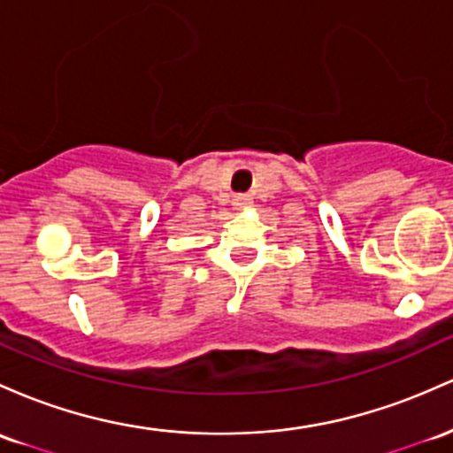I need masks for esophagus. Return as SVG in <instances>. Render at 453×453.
<instances>
[{
    "label": "esophagus",
    "instance_id": "esophagus-1",
    "mask_svg": "<svg viewBox=\"0 0 453 453\" xmlns=\"http://www.w3.org/2000/svg\"><path fill=\"white\" fill-rule=\"evenodd\" d=\"M251 203V197L250 196H236L234 197V206L238 211H242V208H247Z\"/></svg>",
    "mask_w": 453,
    "mask_h": 453
}]
</instances>
